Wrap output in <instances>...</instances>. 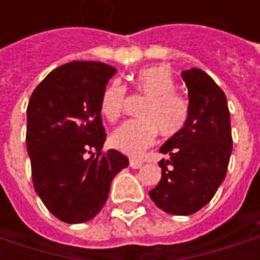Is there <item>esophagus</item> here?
Returning a JSON list of instances; mask_svg holds the SVG:
<instances>
[{
  "instance_id": "34e87169",
  "label": "esophagus",
  "mask_w": 260,
  "mask_h": 260,
  "mask_svg": "<svg viewBox=\"0 0 260 260\" xmlns=\"http://www.w3.org/2000/svg\"><path fill=\"white\" fill-rule=\"evenodd\" d=\"M142 166H143V163L142 161H139V160H129V167L131 169H141Z\"/></svg>"
}]
</instances>
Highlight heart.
Returning a JSON list of instances; mask_svg holds the SVG:
<instances>
[{"mask_svg": "<svg viewBox=\"0 0 260 260\" xmlns=\"http://www.w3.org/2000/svg\"><path fill=\"white\" fill-rule=\"evenodd\" d=\"M136 90L146 97L139 110L141 119L125 122L111 135V145L131 157H139L152 146L157 131L163 135H174L185 125L188 103L175 90V80L169 68L163 65L142 69L135 78ZM126 89L113 82L104 90L100 111L108 121H117L124 111Z\"/></svg>", "mask_w": 260, "mask_h": 260, "instance_id": "b5f03b06", "label": "heart"}]
</instances>
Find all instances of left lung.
Wrapping results in <instances>:
<instances>
[{
  "label": "left lung",
  "instance_id": "obj_1",
  "mask_svg": "<svg viewBox=\"0 0 260 260\" xmlns=\"http://www.w3.org/2000/svg\"><path fill=\"white\" fill-rule=\"evenodd\" d=\"M188 89V118L160 152L161 180L149 192L169 214L189 216L212 199L225 178L233 152L231 122L224 91L198 68L181 72Z\"/></svg>",
  "mask_w": 260,
  "mask_h": 260
}]
</instances>
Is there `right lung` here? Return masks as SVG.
Returning <instances> with one entry per match:
<instances>
[{
  "instance_id": "right-lung-1",
  "label": "right lung",
  "mask_w": 260,
  "mask_h": 260,
  "mask_svg": "<svg viewBox=\"0 0 260 260\" xmlns=\"http://www.w3.org/2000/svg\"><path fill=\"white\" fill-rule=\"evenodd\" d=\"M115 72L96 61L68 62L50 72L29 100L26 146L35 191L64 223L94 217L113 178L129 164L118 150L102 153L100 103Z\"/></svg>"
}]
</instances>
